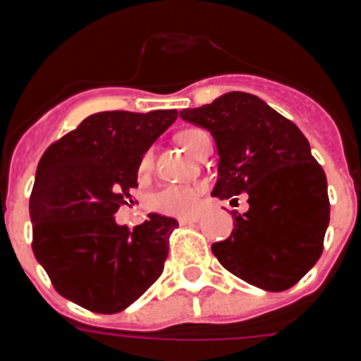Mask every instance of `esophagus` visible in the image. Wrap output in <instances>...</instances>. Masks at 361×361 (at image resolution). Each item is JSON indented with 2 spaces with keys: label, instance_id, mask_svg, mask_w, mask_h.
I'll use <instances>...</instances> for the list:
<instances>
[{
  "label": "esophagus",
  "instance_id": "obj_1",
  "mask_svg": "<svg viewBox=\"0 0 361 361\" xmlns=\"http://www.w3.org/2000/svg\"><path fill=\"white\" fill-rule=\"evenodd\" d=\"M200 220V215H184V216H178V222H180V224L183 226H186V224H195V222H199Z\"/></svg>",
  "mask_w": 361,
  "mask_h": 361
}]
</instances>
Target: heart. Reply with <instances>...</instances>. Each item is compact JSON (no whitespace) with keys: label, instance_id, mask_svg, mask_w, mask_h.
<instances>
[{"label":"heart","instance_id":"obj_1","mask_svg":"<svg viewBox=\"0 0 361 361\" xmlns=\"http://www.w3.org/2000/svg\"><path fill=\"white\" fill-rule=\"evenodd\" d=\"M204 135H208V133L197 128H188L178 133L177 139L188 152L193 153L197 148V142ZM149 166H152V153H145L139 170L148 171ZM199 195L200 186H168L153 197L152 204L157 212L170 213V215H184V213H190L195 209Z\"/></svg>","mask_w":361,"mask_h":361}]
</instances>
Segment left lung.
<instances>
[{"label": "left lung", "mask_w": 361, "mask_h": 361, "mask_svg": "<svg viewBox=\"0 0 361 361\" xmlns=\"http://www.w3.org/2000/svg\"><path fill=\"white\" fill-rule=\"evenodd\" d=\"M180 117L215 139L219 178L212 195L250 197V209L233 213L235 228L212 245L213 255L255 288H293L320 258L329 226L327 178L304 133L245 92L184 108Z\"/></svg>", "instance_id": "obj_1"}]
</instances>
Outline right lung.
<instances>
[{"mask_svg":"<svg viewBox=\"0 0 361 361\" xmlns=\"http://www.w3.org/2000/svg\"><path fill=\"white\" fill-rule=\"evenodd\" d=\"M175 119L177 110L99 111L43 153L30 197L32 250L73 304L114 314L161 276L177 220L149 213L130 231L114 215Z\"/></svg>","mask_w":361,"mask_h":361,"instance_id":"1","label":"right lung"}]
</instances>
